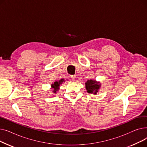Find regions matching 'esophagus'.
<instances>
[{
    "label": "esophagus",
    "instance_id": "1",
    "mask_svg": "<svg viewBox=\"0 0 147 147\" xmlns=\"http://www.w3.org/2000/svg\"><path fill=\"white\" fill-rule=\"evenodd\" d=\"M70 78H71V79L73 80H74L76 79V75H72V76H70Z\"/></svg>",
    "mask_w": 147,
    "mask_h": 147
}]
</instances>
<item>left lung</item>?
I'll use <instances>...</instances> for the list:
<instances>
[{"label": "left lung", "instance_id": "8db88e82", "mask_svg": "<svg viewBox=\"0 0 147 147\" xmlns=\"http://www.w3.org/2000/svg\"><path fill=\"white\" fill-rule=\"evenodd\" d=\"M101 86L100 82H97L96 80L90 79L87 80L85 83L86 90L89 94L96 95Z\"/></svg>", "mask_w": 147, "mask_h": 147}]
</instances>
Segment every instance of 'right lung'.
<instances>
[{
    "label": "right lung",
    "mask_w": 147,
    "mask_h": 147,
    "mask_svg": "<svg viewBox=\"0 0 147 147\" xmlns=\"http://www.w3.org/2000/svg\"><path fill=\"white\" fill-rule=\"evenodd\" d=\"M64 82V79H62L59 80V81H56L53 83L51 84V89L53 90L52 92H53V93H55V94L57 93V92L59 89L60 84H61Z\"/></svg>",
    "instance_id": "add662e5"
}]
</instances>
